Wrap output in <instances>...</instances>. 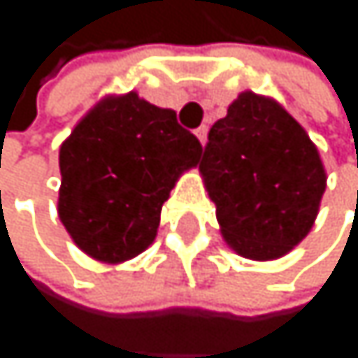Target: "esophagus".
Listing matches in <instances>:
<instances>
[{
	"instance_id": "obj_1",
	"label": "esophagus",
	"mask_w": 358,
	"mask_h": 358,
	"mask_svg": "<svg viewBox=\"0 0 358 358\" xmlns=\"http://www.w3.org/2000/svg\"><path fill=\"white\" fill-rule=\"evenodd\" d=\"M195 135H197L199 143L203 145V143H206V135H208V129H206V127H199V129L195 131Z\"/></svg>"
}]
</instances>
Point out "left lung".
I'll use <instances>...</instances> for the list:
<instances>
[{"instance_id":"1","label":"left lung","mask_w":358,"mask_h":358,"mask_svg":"<svg viewBox=\"0 0 358 358\" xmlns=\"http://www.w3.org/2000/svg\"><path fill=\"white\" fill-rule=\"evenodd\" d=\"M227 245L249 259H275L313 225L327 189L320 155L281 105L243 92L217 120L199 161Z\"/></svg>"}]
</instances>
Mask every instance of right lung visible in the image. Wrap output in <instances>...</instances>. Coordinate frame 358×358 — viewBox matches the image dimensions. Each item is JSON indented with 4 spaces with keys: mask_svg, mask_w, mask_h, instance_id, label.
Here are the masks:
<instances>
[{
    "mask_svg": "<svg viewBox=\"0 0 358 358\" xmlns=\"http://www.w3.org/2000/svg\"><path fill=\"white\" fill-rule=\"evenodd\" d=\"M199 157L176 111L135 92L105 99L59 148V219L87 255L131 259L152 245L169 191Z\"/></svg>",
    "mask_w": 358,
    "mask_h": 358,
    "instance_id": "add662e5",
    "label": "right lung"
}]
</instances>
